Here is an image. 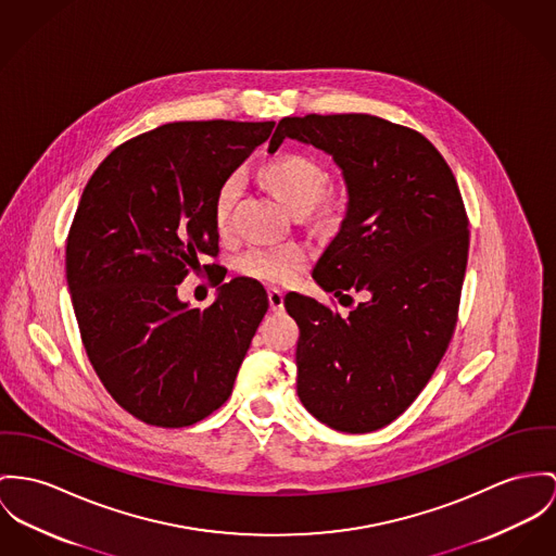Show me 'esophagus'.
<instances>
[{
	"label": "esophagus",
	"instance_id": "34e87169",
	"mask_svg": "<svg viewBox=\"0 0 556 556\" xmlns=\"http://www.w3.org/2000/svg\"><path fill=\"white\" fill-rule=\"evenodd\" d=\"M268 304H270V308H273L275 313L283 311V292L277 290V288H270V290H268Z\"/></svg>",
	"mask_w": 556,
	"mask_h": 556
}]
</instances>
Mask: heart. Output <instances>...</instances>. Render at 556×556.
<instances>
[{
  "label": "heart",
  "mask_w": 556,
  "mask_h": 556,
  "mask_svg": "<svg viewBox=\"0 0 556 556\" xmlns=\"http://www.w3.org/2000/svg\"><path fill=\"white\" fill-rule=\"evenodd\" d=\"M262 179L270 192L292 212H311L326 192L328 175L304 154H286L275 159L262 169ZM241 173H230L217 188L214 201V217L217 230H226L235 201L241 192ZM308 254L296 243L277 248H250L239 257L237 266L243 275L266 283H290L306 266Z\"/></svg>",
  "instance_id": "obj_1"
}]
</instances>
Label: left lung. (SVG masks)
Instances as JSON below:
<instances>
[{"label":"left lung","instance_id":"1","mask_svg":"<svg viewBox=\"0 0 556 556\" xmlns=\"http://www.w3.org/2000/svg\"><path fill=\"white\" fill-rule=\"evenodd\" d=\"M288 137L332 156L349 199L313 279L339 300L364 294L346 317L286 294L300 402L328 428L375 431L415 402L453 337L470 248L462 192L421 132L379 116L283 118L268 152Z\"/></svg>","mask_w":556,"mask_h":556}]
</instances>
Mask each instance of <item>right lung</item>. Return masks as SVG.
<instances>
[{
  "mask_svg": "<svg viewBox=\"0 0 556 556\" xmlns=\"http://www.w3.org/2000/svg\"><path fill=\"white\" fill-rule=\"evenodd\" d=\"M273 127L163 125L116 148L86 184L67 237V288L97 377L143 424L192 426L232 393L266 290L250 277L224 283V273L201 311L177 286L199 256H217L215 192Z\"/></svg>",
  "mask_w": 556,
  "mask_h": 556,
  "instance_id": "obj_1",
  "label": "right lung"
}]
</instances>
